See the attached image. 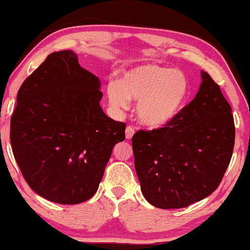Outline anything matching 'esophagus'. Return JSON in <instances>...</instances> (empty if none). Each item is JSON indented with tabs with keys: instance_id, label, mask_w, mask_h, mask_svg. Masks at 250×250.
<instances>
[{
	"instance_id": "esophagus-1",
	"label": "esophagus",
	"mask_w": 250,
	"mask_h": 250,
	"mask_svg": "<svg viewBox=\"0 0 250 250\" xmlns=\"http://www.w3.org/2000/svg\"><path fill=\"white\" fill-rule=\"evenodd\" d=\"M134 134V129L132 128L131 125H128L126 126V129H125V138L126 139H131L132 138V136Z\"/></svg>"
}]
</instances>
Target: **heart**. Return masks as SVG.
<instances>
[{
  "instance_id": "1",
  "label": "heart",
  "mask_w": 250,
  "mask_h": 250,
  "mask_svg": "<svg viewBox=\"0 0 250 250\" xmlns=\"http://www.w3.org/2000/svg\"><path fill=\"white\" fill-rule=\"evenodd\" d=\"M110 104L118 109H128L130 100L138 104L142 124L158 128L169 124L185 104L188 81L180 71L146 64L129 70L121 83L111 81L106 86Z\"/></svg>"
}]
</instances>
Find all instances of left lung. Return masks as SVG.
I'll use <instances>...</instances> for the list:
<instances>
[{
	"instance_id": "left-lung-1",
	"label": "left lung",
	"mask_w": 250,
	"mask_h": 250,
	"mask_svg": "<svg viewBox=\"0 0 250 250\" xmlns=\"http://www.w3.org/2000/svg\"><path fill=\"white\" fill-rule=\"evenodd\" d=\"M169 124L132 137L142 195L157 208H184L215 191L235 145L231 108L210 75Z\"/></svg>"
}]
</instances>
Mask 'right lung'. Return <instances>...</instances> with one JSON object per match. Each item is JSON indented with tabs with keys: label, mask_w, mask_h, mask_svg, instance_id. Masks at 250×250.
I'll use <instances>...</instances> for the list:
<instances>
[{
	"label": "right lung",
	"mask_w": 250,
	"mask_h": 250,
	"mask_svg": "<svg viewBox=\"0 0 250 250\" xmlns=\"http://www.w3.org/2000/svg\"><path fill=\"white\" fill-rule=\"evenodd\" d=\"M100 80L77 54L60 51L22 83L11 118L15 160L31 189L46 200L75 205L97 192L125 124L100 106Z\"/></svg>",
	"instance_id": "obj_1"
}]
</instances>
